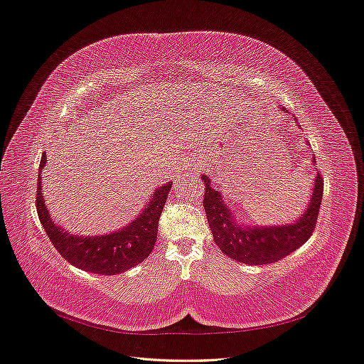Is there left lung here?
<instances>
[{"instance_id": "1", "label": "left lung", "mask_w": 364, "mask_h": 364, "mask_svg": "<svg viewBox=\"0 0 364 364\" xmlns=\"http://www.w3.org/2000/svg\"><path fill=\"white\" fill-rule=\"evenodd\" d=\"M286 112V109H283ZM313 164L316 159L313 158ZM205 184L203 206L214 242L220 251L239 262L262 265L276 262L296 251L307 242L317 221L323 196V180L316 172L313 192L305 211L292 223L272 225H251L236 220L220 190L211 186V178L200 176Z\"/></svg>"}]
</instances>
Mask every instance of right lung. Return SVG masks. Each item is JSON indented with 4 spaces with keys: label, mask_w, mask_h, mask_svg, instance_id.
Returning a JSON list of instances; mask_svg holds the SVG:
<instances>
[{
    "label": "right lung",
    "mask_w": 364,
    "mask_h": 364,
    "mask_svg": "<svg viewBox=\"0 0 364 364\" xmlns=\"http://www.w3.org/2000/svg\"><path fill=\"white\" fill-rule=\"evenodd\" d=\"M46 162V153H43L38 171L36 213L51 243L68 262L84 272L113 276L125 273L150 255L156 243L159 217L172 181L158 187L136 220L128 223L121 230L100 236H80L66 232L50 217L41 193L43 181L40 177Z\"/></svg>",
    "instance_id": "1"
}]
</instances>
